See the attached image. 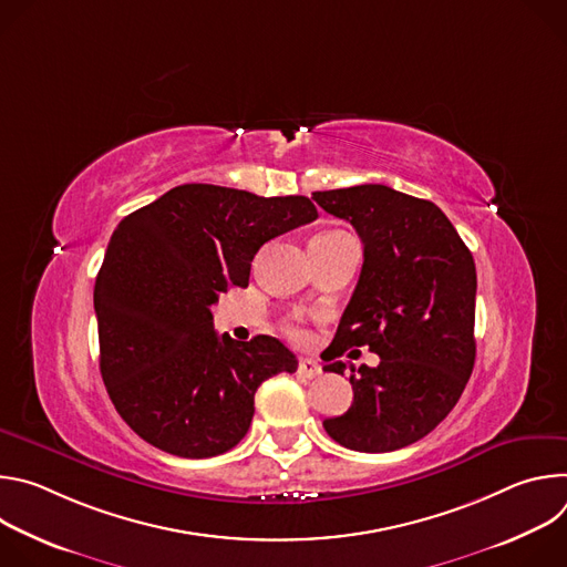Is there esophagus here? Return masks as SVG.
I'll return each instance as SVG.
<instances>
[{"mask_svg": "<svg viewBox=\"0 0 567 567\" xmlns=\"http://www.w3.org/2000/svg\"><path fill=\"white\" fill-rule=\"evenodd\" d=\"M320 372H322V368H320L318 361H313V359H300V363H298V374H300V377L313 379V377H318Z\"/></svg>", "mask_w": 567, "mask_h": 567, "instance_id": "obj_1", "label": "esophagus"}]
</instances>
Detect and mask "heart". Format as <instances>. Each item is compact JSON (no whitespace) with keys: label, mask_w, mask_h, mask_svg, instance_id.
Returning <instances> with one entry per match:
<instances>
[{"label":"heart","mask_w":567,"mask_h":567,"mask_svg":"<svg viewBox=\"0 0 567 567\" xmlns=\"http://www.w3.org/2000/svg\"><path fill=\"white\" fill-rule=\"evenodd\" d=\"M289 332H291V337H302V332H300V330H296V328H291Z\"/></svg>","instance_id":"heart-1"}]
</instances>
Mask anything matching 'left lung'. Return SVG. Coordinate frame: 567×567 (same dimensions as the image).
Masks as SVG:
<instances>
[{"mask_svg":"<svg viewBox=\"0 0 567 567\" xmlns=\"http://www.w3.org/2000/svg\"><path fill=\"white\" fill-rule=\"evenodd\" d=\"M311 199L350 221L363 241L361 276L322 370L343 374L337 357L348 348L368 346L381 359L350 377L352 406L322 426L352 451L403 449L453 411L471 377L473 256L433 202L381 184L322 190Z\"/></svg>","mask_w":567,"mask_h":567,"instance_id":"left-lung-1","label":"left lung"}]
</instances>
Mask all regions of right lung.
<instances>
[{
  "mask_svg": "<svg viewBox=\"0 0 567 567\" xmlns=\"http://www.w3.org/2000/svg\"><path fill=\"white\" fill-rule=\"evenodd\" d=\"M316 217L300 195L184 184L121 219L94 309L105 388L138 437L199 460L247 435L258 385L296 372L298 359L274 337H217L210 307L230 285H249L265 241Z\"/></svg>",
  "mask_w": 567,
  "mask_h": 567,
  "instance_id": "add662e5",
  "label": "right lung"
}]
</instances>
